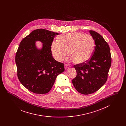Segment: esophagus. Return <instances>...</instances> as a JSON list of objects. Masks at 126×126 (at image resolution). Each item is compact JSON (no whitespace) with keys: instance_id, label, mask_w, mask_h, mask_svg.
<instances>
[{"instance_id":"obj_1","label":"esophagus","mask_w":126,"mask_h":126,"mask_svg":"<svg viewBox=\"0 0 126 126\" xmlns=\"http://www.w3.org/2000/svg\"><path fill=\"white\" fill-rule=\"evenodd\" d=\"M68 67H69V66H67V65H66V64L65 65V69L66 70V69H68Z\"/></svg>"}]
</instances>
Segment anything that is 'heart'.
<instances>
[{
    "label": "heart",
    "mask_w": 126,
    "mask_h": 126,
    "mask_svg": "<svg viewBox=\"0 0 126 126\" xmlns=\"http://www.w3.org/2000/svg\"><path fill=\"white\" fill-rule=\"evenodd\" d=\"M58 42L51 45L54 58L60 61L66 58V52L69 58L68 62L83 64L90 60L95 47V42L92 36L81 32L66 33L57 38Z\"/></svg>",
    "instance_id": "1"
}]
</instances>
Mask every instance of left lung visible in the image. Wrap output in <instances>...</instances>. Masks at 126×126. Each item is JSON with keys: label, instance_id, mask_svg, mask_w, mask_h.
<instances>
[{"label": "left lung", "instance_id": "1", "mask_svg": "<svg viewBox=\"0 0 126 126\" xmlns=\"http://www.w3.org/2000/svg\"><path fill=\"white\" fill-rule=\"evenodd\" d=\"M89 32L95 44L94 54L86 63L74 66L77 74L72 80L76 89L85 95L95 92L106 83L111 63L108 43L96 32Z\"/></svg>", "mask_w": 126, "mask_h": 126}]
</instances>
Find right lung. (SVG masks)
<instances>
[{"label": "right lung", "instance_id": "right-lung-1", "mask_svg": "<svg viewBox=\"0 0 126 126\" xmlns=\"http://www.w3.org/2000/svg\"><path fill=\"white\" fill-rule=\"evenodd\" d=\"M59 33L45 29L34 30L20 42L16 55L18 79L24 87L37 94L48 93L64 65L53 58L51 46ZM43 43L38 49L35 42Z\"/></svg>", "mask_w": 126, "mask_h": 126}]
</instances>
